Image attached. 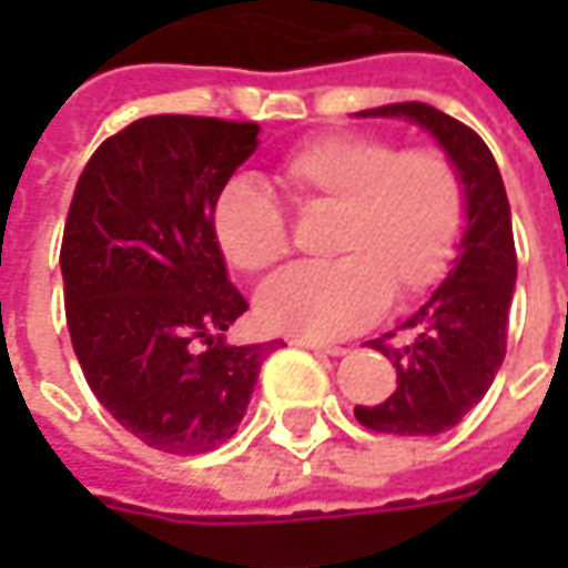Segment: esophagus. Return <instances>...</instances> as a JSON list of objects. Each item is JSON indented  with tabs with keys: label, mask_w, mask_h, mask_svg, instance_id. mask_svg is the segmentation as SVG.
<instances>
[{
	"label": "esophagus",
	"mask_w": 568,
	"mask_h": 568,
	"mask_svg": "<svg viewBox=\"0 0 568 568\" xmlns=\"http://www.w3.org/2000/svg\"><path fill=\"white\" fill-rule=\"evenodd\" d=\"M288 344L304 346V349H313V353H322V356H344L346 349L337 344H322V341H310V337H288Z\"/></svg>",
	"instance_id": "obj_1"
}]
</instances>
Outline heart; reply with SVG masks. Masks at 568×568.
Listing matches in <instances>:
<instances>
[{"mask_svg": "<svg viewBox=\"0 0 568 568\" xmlns=\"http://www.w3.org/2000/svg\"><path fill=\"white\" fill-rule=\"evenodd\" d=\"M280 182L301 212H334L328 264L276 273L255 297L273 332L310 341L346 337L381 316L386 297L414 301L450 273L468 222L465 179L438 145L402 149L377 130H337L280 161ZM212 236L240 273H264L288 255L283 206L234 179L212 203Z\"/></svg>", "mask_w": 568, "mask_h": 568, "instance_id": "heart-1", "label": "heart"}]
</instances>
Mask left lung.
<instances>
[{"label":"left lung","mask_w":568,"mask_h":568,"mask_svg":"<svg viewBox=\"0 0 568 568\" xmlns=\"http://www.w3.org/2000/svg\"><path fill=\"white\" fill-rule=\"evenodd\" d=\"M362 115L417 121L444 145L465 179L468 224L456 267L435 295L395 332L371 341L393 362L395 389L381 405H356V419L386 435H438L456 426L487 395L508 346L517 252L511 206L487 142L463 121L428 103H393Z\"/></svg>","instance_id":"8db88e82"}]
</instances>
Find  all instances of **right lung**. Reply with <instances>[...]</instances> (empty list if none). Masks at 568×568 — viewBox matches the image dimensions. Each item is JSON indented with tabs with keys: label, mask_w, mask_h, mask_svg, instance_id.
<instances>
[{
	"label": "right lung",
	"mask_w": 568,
	"mask_h": 568,
	"mask_svg": "<svg viewBox=\"0 0 568 568\" xmlns=\"http://www.w3.org/2000/svg\"><path fill=\"white\" fill-rule=\"evenodd\" d=\"M258 124L149 115L93 151L69 203L60 271L84 381L142 444L197 456L231 438L273 344H224L248 310L212 203Z\"/></svg>",
	"instance_id": "1"
}]
</instances>
